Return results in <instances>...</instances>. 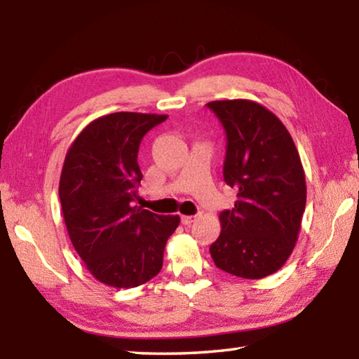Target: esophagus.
<instances>
[{
  "mask_svg": "<svg viewBox=\"0 0 359 359\" xmlns=\"http://www.w3.org/2000/svg\"><path fill=\"white\" fill-rule=\"evenodd\" d=\"M180 220L184 224H191L194 220H196V217H194V215H182Z\"/></svg>",
  "mask_w": 359,
  "mask_h": 359,
  "instance_id": "obj_1",
  "label": "esophagus"
}]
</instances>
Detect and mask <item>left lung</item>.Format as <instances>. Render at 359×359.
<instances>
[{"label":"left lung","instance_id":"1","mask_svg":"<svg viewBox=\"0 0 359 359\" xmlns=\"http://www.w3.org/2000/svg\"><path fill=\"white\" fill-rule=\"evenodd\" d=\"M226 133L224 182L238 201L220 214L210 245L218 269L242 278L274 274L293 252L306 209V175L288 130L248 100L208 102Z\"/></svg>","mask_w":359,"mask_h":359}]
</instances>
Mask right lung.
Returning <instances> with one entry per match:
<instances>
[{"label":"right lung","instance_id":"add662e5","mask_svg":"<svg viewBox=\"0 0 359 359\" xmlns=\"http://www.w3.org/2000/svg\"><path fill=\"white\" fill-rule=\"evenodd\" d=\"M168 115L115 112L85 126L68 150L60 203L69 239L92 276L133 288L154 278L179 215L135 205L142 172L137 151L145 133Z\"/></svg>","mask_w":359,"mask_h":359}]
</instances>
